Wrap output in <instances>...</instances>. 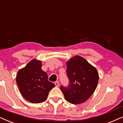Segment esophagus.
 Wrapping results in <instances>:
<instances>
[{"label":"esophagus","instance_id":"1","mask_svg":"<svg viewBox=\"0 0 123 123\" xmlns=\"http://www.w3.org/2000/svg\"><path fill=\"white\" fill-rule=\"evenodd\" d=\"M55 86H56L57 87H58V86H59V82H58V81H55Z\"/></svg>","mask_w":123,"mask_h":123}]
</instances>
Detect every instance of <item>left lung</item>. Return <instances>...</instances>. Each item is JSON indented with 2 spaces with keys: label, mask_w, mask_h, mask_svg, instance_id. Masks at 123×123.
Instances as JSON below:
<instances>
[{
  "label": "left lung",
  "mask_w": 123,
  "mask_h": 123,
  "mask_svg": "<svg viewBox=\"0 0 123 123\" xmlns=\"http://www.w3.org/2000/svg\"><path fill=\"white\" fill-rule=\"evenodd\" d=\"M67 75L70 80L68 87L61 86L65 99L78 105L85 102L94 93L99 75L96 68L80 55H75L66 62Z\"/></svg>",
  "instance_id": "8db88e82"
}]
</instances>
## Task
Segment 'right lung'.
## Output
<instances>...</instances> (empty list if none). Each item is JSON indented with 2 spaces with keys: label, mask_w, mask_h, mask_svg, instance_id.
<instances>
[{
  "label": "right lung",
  "mask_w": 123,
  "mask_h": 123,
  "mask_svg": "<svg viewBox=\"0 0 123 123\" xmlns=\"http://www.w3.org/2000/svg\"><path fill=\"white\" fill-rule=\"evenodd\" d=\"M40 60L33 59L24 68L18 70L16 83L23 97L32 104L46 100L49 92L55 86L48 80V75L42 69Z\"/></svg>",
  "instance_id": "obj_1"
}]
</instances>
